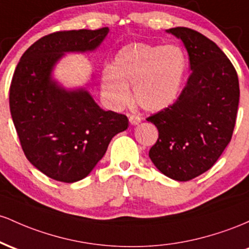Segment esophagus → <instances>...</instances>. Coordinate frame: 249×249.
I'll return each instance as SVG.
<instances>
[{
	"label": "esophagus",
	"instance_id": "esophagus-1",
	"mask_svg": "<svg viewBox=\"0 0 249 249\" xmlns=\"http://www.w3.org/2000/svg\"><path fill=\"white\" fill-rule=\"evenodd\" d=\"M129 122L132 124H139L141 122V117L136 116V115H130L129 116Z\"/></svg>",
	"mask_w": 249,
	"mask_h": 249
}]
</instances>
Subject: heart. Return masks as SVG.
I'll return each mask as SVG.
<instances>
[{
	"label": "heart",
	"mask_w": 249,
	"mask_h": 249,
	"mask_svg": "<svg viewBox=\"0 0 249 249\" xmlns=\"http://www.w3.org/2000/svg\"><path fill=\"white\" fill-rule=\"evenodd\" d=\"M188 61L178 46L129 44L117 53L113 68L102 72V88L114 107L130 102L129 87L142 109L158 111L177 101Z\"/></svg>",
	"instance_id": "obj_1"
}]
</instances>
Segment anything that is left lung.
<instances>
[{"mask_svg":"<svg viewBox=\"0 0 249 249\" xmlns=\"http://www.w3.org/2000/svg\"><path fill=\"white\" fill-rule=\"evenodd\" d=\"M181 38L191 75L173 105L147 117L159 138L149 158L177 181H189L213 167L231 140L240 88L234 66L213 41L191 28L168 30Z\"/></svg>","mask_w":249,"mask_h":249,"instance_id":"1","label":"left lung"}]
</instances>
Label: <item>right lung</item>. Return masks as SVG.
Here are the masks:
<instances>
[{"label": "right lung", "mask_w": 249, "mask_h": 249, "mask_svg": "<svg viewBox=\"0 0 249 249\" xmlns=\"http://www.w3.org/2000/svg\"><path fill=\"white\" fill-rule=\"evenodd\" d=\"M108 27L61 30L43 36L22 55L9 89V107L26 158L44 175L76 182L93 170L113 136L128 127L124 114L103 110L87 90L67 91L50 80L67 52L99 46Z\"/></svg>", "instance_id": "1"}]
</instances>
